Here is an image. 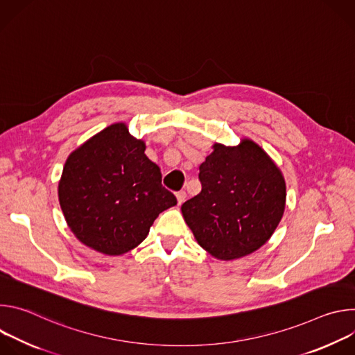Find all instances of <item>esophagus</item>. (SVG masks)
Here are the masks:
<instances>
[{
    "instance_id": "1",
    "label": "esophagus",
    "mask_w": 355,
    "mask_h": 355,
    "mask_svg": "<svg viewBox=\"0 0 355 355\" xmlns=\"http://www.w3.org/2000/svg\"><path fill=\"white\" fill-rule=\"evenodd\" d=\"M177 200H178V205H181V204H184L185 202V199H187V193H185V191H180V192H177Z\"/></svg>"
}]
</instances>
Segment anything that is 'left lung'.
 I'll use <instances>...</instances> for the list:
<instances>
[{
  "label": "left lung",
  "instance_id": "1",
  "mask_svg": "<svg viewBox=\"0 0 355 355\" xmlns=\"http://www.w3.org/2000/svg\"><path fill=\"white\" fill-rule=\"evenodd\" d=\"M212 148L199 166L202 189L184 202L181 212L198 244L230 261L270 240L285 211L286 185L274 160L251 139Z\"/></svg>",
  "mask_w": 355,
  "mask_h": 355
}]
</instances>
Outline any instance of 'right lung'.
Here are the masks:
<instances>
[{"label":"right lung","mask_w":355,"mask_h":355,"mask_svg":"<svg viewBox=\"0 0 355 355\" xmlns=\"http://www.w3.org/2000/svg\"><path fill=\"white\" fill-rule=\"evenodd\" d=\"M146 143L118 122L98 132L67 157L59 181V202L74 236L107 256L137 247L156 218L177 205L162 185Z\"/></svg>","instance_id":"obj_1"}]
</instances>
